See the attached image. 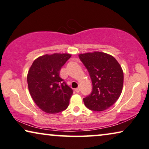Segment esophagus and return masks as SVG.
<instances>
[{"instance_id": "34e87169", "label": "esophagus", "mask_w": 149, "mask_h": 149, "mask_svg": "<svg viewBox=\"0 0 149 149\" xmlns=\"http://www.w3.org/2000/svg\"><path fill=\"white\" fill-rule=\"evenodd\" d=\"M75 91H76V93H79L80 91V88L78 87V88H77L75 89Z\"/></svg>"}]
</instances>
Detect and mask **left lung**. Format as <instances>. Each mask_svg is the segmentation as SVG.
Returning a JSON list of instances; mask_svg holds the SVG:
<instances>
[{
  "label": "left lung",
  "instance_id": "8db88e82",
  "mask_svg": "<svg viewBox=\"0 0 149 149\" xmlns=\"http://www.w3.org/2000/svg\"><path fill=\"white\" fill-rule=\"evenodd\" d=\"M88 70L93 84L90 95L83 99L84 105L91 110L103 111L119 98L123 86V71L118 61L102 52L79 54Z\"/></svg>",
  "mask_w": 149,
  "mask_h": 149
}]
</instances>
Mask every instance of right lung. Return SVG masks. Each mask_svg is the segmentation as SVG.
I'll return each instance as SVG.
<instances>
[{
  "label": "right lung",
  "mask_w": 149,
  "mask_h": 149,
  "mask_svg": "<svg viewBox=\"0 0 149 149\" xmlns=\"http://www.w3.org/2000/svg\"><path fill=\"white\" fill-rule=\"evenodd\" d=\"M71 56L70 54L60 53L43 55L35 59L30 67L27 75L30 94L43 112L56 114L69 106L73 90L59 74Z\"/></svg>",
  "instance_id": "obj_1"
}]
</instances>
